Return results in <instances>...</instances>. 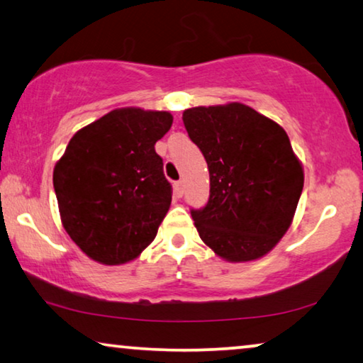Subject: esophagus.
Segmentation results:
<instances>
[{
  "label": "esophagus",
  "mask_w": 363,
  "mask_h": 363,
  "mask_svg": "<svg viewBox=\"0 0 363 363\" xmlns=\"http://www.w3.org/2000/svg\"><path fill=\"white\" fill-rule=\"evenodd\" d=\"M174 194L177 199H181L182 194H184V182L182 181H176L174 182Z\"/></svg>",
  "instance_id": "esophagus-1"
}]
</instances>
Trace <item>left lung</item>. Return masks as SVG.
<instances>
[{"instance_id":"obj_1","label":"left lung","mask_w":363,"mask_h":363,"mask_svg":"<svg viewBox=\"0 0 363 363\" xmlns=\"http://www.w3.org/2000/svg\"><path fill=\"white\" fill-rule=\"evenodd\" d=\"M210 171V199L190 210L199 235L232 262L267 255L296 211L304 173L285 130L248 106L194 107L182 115Z\"/></svg>"}]
</instances>
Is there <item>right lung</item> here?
<instances>
[{
	"label": "right lung",
	"mask_w": 363,
	"mask_h": 363,
	"mask_svg": "<svg viewBox=\"0 0 363 363\" xmlns=\"http://www.w3.org/2000/svg\"><path fill=\"white\" fill-rule=\"evenodd\" d=\"M171 125L168 112L118 108L70 139L52 182L65 230L91 259L128 262L155 238L173 195L155 143Z\"/></svg>",
	"instance_id": "1"
}]
</instances>
